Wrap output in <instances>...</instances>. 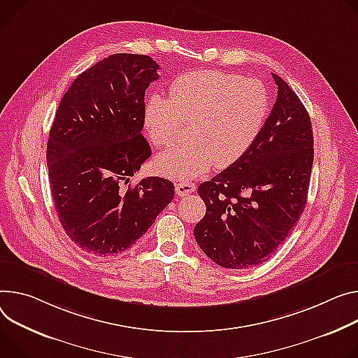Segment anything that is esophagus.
I'll return each instance as SVG.
<instances>
[{
    "label": "esophagus",
    "mask_w": 358,
    "mask_h": 358,
    "mask_svg": "<svg viewBox=\"0 0 358 358\" xmlns=\"http://www.w3.org/2000/svg\"><path fill=\"white\" fill-rule=\"evenodd\" d=\"M197 185L194 182H178L176 184V192L178 197H185V196H189L191 192L196 191Z\"/></svg>",
    "instance_id": "esophagus-1"
}]
</instances>
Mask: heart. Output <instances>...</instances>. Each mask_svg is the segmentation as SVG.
<instances>
[{
  "mask_svg": "<svg viewBox=\"0 0 358 358\" xmlns=\"http://www.w3.org/2000/svg\"><path fill=\"white\" fill-rule=\"evenodd\" d=\"M268 111L270 95L259 80L217 70L176 77L170 96L154 92L147 99L144 127L150 140L162 147L177 138L182 120L192 118L191 140L159 152L155 170L188 181L207 174L215 164H233L262 133Z\"/></svg>",
  "mask_w": 358,
  "mask_h": 358,
  "instance_id": "1",
  "label": "heart"
}]
</instances>
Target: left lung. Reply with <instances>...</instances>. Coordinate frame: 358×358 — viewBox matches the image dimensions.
Segmentation results:
<instances>
[{"instance_id": "8db88e82", "label": "left lung", "mask_w": 358, "mask_h": 358, "mask_svg": "<svg viewBox=\"0 0 358 358\" xmlns=\"http://www.w3.org/2000/svg\"><path fill=\"white\" fill-rule=\"evenodd\" d=\"M273 78L277 100L262 133L240 159L197 189L207 211L194 237L224 268L266 263L307 204L314 159L310 115L288 84Z\"/></svg>"}]
</instances>
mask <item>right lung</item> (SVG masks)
I'll list each match as a JSON object with an SVG mask.
<instances>
[{
    "instance_id": "obj_1",
    "label": "right lung",
    "mask_w": 358,
    "mask_h": 358,
    "mask_svg": "<svg viewBox=\"0 0 358 358\" xmlns=\"http://www.w3.org/2000/svg\"><path fill=\"white\" fill-rule=\"evenodd\" d=\"M158 70L140 54H113L94 64L64 94L50 129L55 211L67 236L96 257L128 250L174 197L166 178L128 184L151 155L141 134L144 95Z\"/></svg>"
}]
</instances>
